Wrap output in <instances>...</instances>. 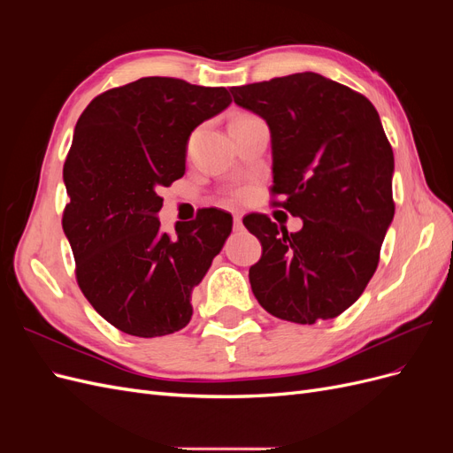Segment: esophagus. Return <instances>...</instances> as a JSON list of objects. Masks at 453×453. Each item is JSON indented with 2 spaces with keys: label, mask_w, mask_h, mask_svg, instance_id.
I'll use <instances>...</instances> for the list:
<instances>
[{
  "label": "esophagus",
  "mask_w": 453,
  "mask_h": 453,
  "mask_svg": "<svg viewBox=\"0 0 453 453\" xmlns=\"http://www.w3.org/2000/svg\"><path fill=\"white\" fill-rule=\"evenodd\" d=\"M234 230L236 232L243 230V223H242V215L240 213H234Z\"/></svg>",
  "instance_id": "34e87169"
}]
</instances>
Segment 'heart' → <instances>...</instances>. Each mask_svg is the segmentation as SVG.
<instances>
[{
    "label": "heart",
    "mask_w": 453,
    "mask_h": 453,
    "mask_svg": "<svg viewBox=\"0 0 453 453\" xmlns=\"http://www.w3.org/2000/svg\"><path fill=\"white\" fill-rule=\"evenodd\" d=\"M238 117H250V115H238ZM238 117H234V119H238ZM238 195V193H236Z\"/></svg>",
    "instance_id": "1"
}]
</instances>
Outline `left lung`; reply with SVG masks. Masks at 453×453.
Listing matches in <instances>:
<instances>
[{
  "label": "left lung",
  "instance_id": "obj_1",
  "mask_svg": "<svg viewBox=\"0 0 453 453\" xmlns=\"http://www.w3.org/2000/svg\"><path fill=\"white\" fill-rule=\"evenodd\" d=\"M234 102L266 120L272 196L303 228L287 232L263 213L243 225L263 245L250 268L268 313L300 325L333 319L357 300L380 263L393 221V149L363 94L304 72L232 87Z\"/></svg>",
  "mask_w": 453,
  "mask_h": 453
}]
</instances>
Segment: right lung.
I'll list each match as a JSON object with an SVG mask.
<instances>
[{"label":"right lung","mask_w":453,"mask_h":453,"mask_svg":"<svg viewBox=\"0 0 453 453\" xmlns=\"http://www.w3.org/2000/svg\"><path fill=\"white\" fill-rule=\"evenodd\" d=\"M230 102L225 87L143 77L96 96L77 120L62 226L81 291L122 333L166 336L190 321V295L223 250L232 215L203 208L170 236L157 217L158 190L183 177L190 132Z\"/></svg>","instance_id":"right-lung-1"}]
</instances>
